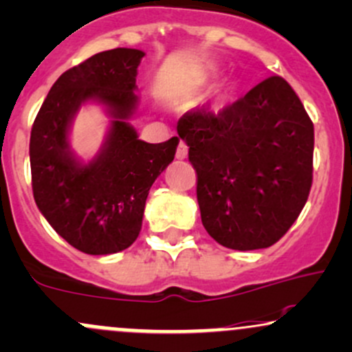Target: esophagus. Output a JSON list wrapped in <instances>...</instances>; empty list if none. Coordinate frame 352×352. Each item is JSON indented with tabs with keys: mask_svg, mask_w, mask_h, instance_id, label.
<instances>
[{
	"mask_svg": "<svg viewBox=\"0 0 352 352\" xmlns=\"http://www.w3.org/2000/svg\"><path fill=\"white\" fill-rule=\"evenodd\" d=\"M187 155H188V146L185 145L184 142H180L179 146H177V153H175L177 160H185V158H187Z\"/></svg>",
	"mask_w": 352,
	"mask_h": 352,
	"instance_id": "1",
	"label": "esophagus"
}]
</instances>
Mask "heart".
I'll list each match as a JSON object with an SVG mask.
<instances>
[{"label":"heart","instance_id":"b5f03b06","mask_svg":"<svg viewBox=\"0 0 352 352\" xmlns=\"http://www.w3.org/2000/svg\"><path fill=\"white\" fill-rule=\"evenodd\" d=\"M168 96H179V94H168Z\"/></svg>","mask_w":352,"mask_h":352}]
</instances>
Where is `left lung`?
Wrapping results in <instances>:
<instances>
[{"instance_id":"obj_1","label":"left lung","mask_w":352,"mask_h":352,"mask_svg":"<svg viewBox=\"0 0 352 352\" xmlns=\"http://www.w3.org/2000/svg\"><path fill=\"white\" fill-rule=\"evenodd\" d=\"M177 132L188 146L212 239L256 250L291 229L312 185L314 125L284 78L270 76L217 115L188 111Z\"/></svg>"}]
</instances>
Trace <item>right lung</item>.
<instances>
[{
    "mask_svg": "<svg viewBox=\"0 0 352 352\" xmlns=\"http://www.w3.org/2000/svg\"><path fill=\"white\" fill-rule=\"evenodd\" d=\"M145 53L115 48L67 69L50 90L30 138L33 197L69 245L90 256L125 250L142 229L148 190L172 164L179 138L146 144L130 125L138 107L137 73ZM106 108L111 126L99 153L85 164L69 145L82 104Z\"/></svg>",
    "mask_w": 352,
    "mask_h": 352,
    "instance_id": "add662e5",
    "label": "right lung"
}]
</instances>
